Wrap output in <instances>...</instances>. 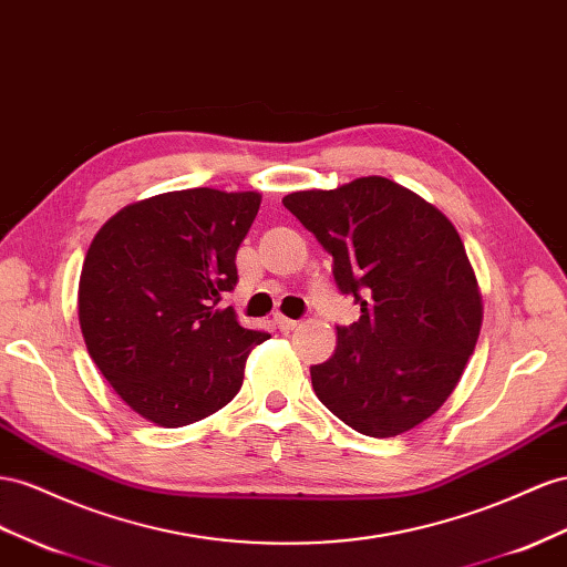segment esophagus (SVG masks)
Returning a JSON list of instances; mask_svg holds the SVG:
<instances>
[{
    "label": "esophagus",
    "instance_id": "esophagus-1",
    "mask_svg": "<svg viewBox=\"0 0 567 567\" xmlns=\"http://www.w3.org/2000/svg\"><path fill=\"white\" fill-rule=\"evenodd\" d=\"M274 327H277L279 331H293L298 327V321L296 319H288V317H284L279 312V315H274Z\"/></svg>",
    "mask_w": 567,
    "mask_h": 567
}]
</instances>
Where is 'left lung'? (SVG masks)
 Masks as SVG:
<instances>
[{"label": "left lung", "instance_id": "8db88e82", "mask_svg": "<svg viewBox=\"0 0 567 567\" xmlns=\"http://www.w3.org/2000/svg\"><path fill=\"white\" fill-rule=\"evenodd\" d=\"M284 207L331 257L360 319L336 327L312 389L364 436H398L446 403L480 339L482 296L455 226L417 193L381 176L300 190Z\"/></svg>", "mask_w": 567, "mask_h": 567}]
</instances>
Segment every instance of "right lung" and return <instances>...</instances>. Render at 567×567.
Instances as JSON below:
<instances>
[{
  "mask_svg": "<svg viewBox=\"0 0 567 567\" xmlns=\"http://www.w3.org/2000/svg\"><path fill=\"white\" fill-rule=\"evenodd\" d=\"M259 203L252 190L162 193L116 212L90 243L79 284L87 353L145 420L174 430L221 410L269 339L221 308Z\"/></svg>",
  "mask_w": 567,
  "mask_h": 567,
  "instance_id": "add662e5",
  "label": "right lung"
}]
</instances>
